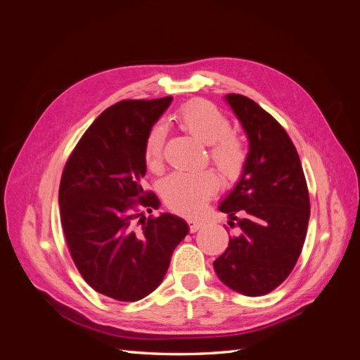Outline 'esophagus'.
Instances as JSON below:
<instances>
[{
    "label": "esophagus",
    "instance_id": "34e87169",
    "mask_svg": "<svg viewBox=\"0 0 360 360\" xmlns=\"http://www.w3.org/2000/svg\"><path fill=\"white\" fill-rule=\"evenodd\" d=\"M202 222L201 221H191L189 222V231L191 233H197L198 230H200V228H202Z\"/></svg>",
    "mask_w": 360,
    "mask_h": 360
}]
</instances>
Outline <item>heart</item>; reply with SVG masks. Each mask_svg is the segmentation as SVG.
<instances>
[{"label":"heart","instance_id":"obj_1","mask_svg":"<svg viewBox=\"0 0 360 360\" xmlns=\"http://www.w3.org/2000/svg\"><path fill=\"white\" fill-rule=\"evenodd\" d=\"M181 130L209 144V159L226 181H237L248 165L249 151L245 139L231 130V122L214 105L192 101L174 115ZM167 129L158 124L150 129L144 143V160L151 172L163 169ZM219 179L212 171L174 172L162 183V197L171 210L195 216L219 192Z\"/></svg>","mask_w":360,"mask_h":360}]
</instances>
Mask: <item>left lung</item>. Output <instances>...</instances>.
<instances>
[{"label":"left lung","instance_id":"left-lung-1","mask_svg":"<svg viewBox=\"0 0 360 360\" xmlns=\"http://www.w3.org/2000/svg\"><path fill=\"white\" fill-rule=\"evenodd\" d=\"M249 138L240 181L219 205L237 228L213 263L226 287L257 297L274 291L296 266L307 237L309 192L302 163L285 129L258 103L226 94Z\"/></svg>","mask_w":360,"mask_h":360}]
</instances>
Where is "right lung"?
Instances as JSON below:
<instances>
[{
    "mask_svg": "<svg viewBox=\"0 0 360 360\" xmlns=\"http://www.w3.org/2000/svg\"><path fill=\"white\" fill-rule=\"evenodd\" d=\"M172 97L120 101L85 130L60 181V217L70 257L84 281L118 302L155 291L176 246L188 234L177 216L148 213L159 207L144 191V143Z\"/></svg>",
    "mask_w": 360,
    "mask_h": 360,
    "instance_id": "right-lung-1",
    "label": "right lung"
}]
</instances>
